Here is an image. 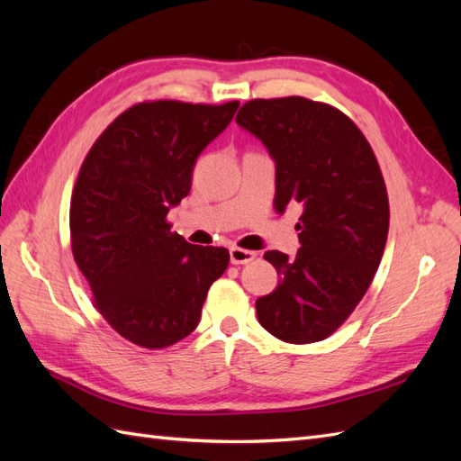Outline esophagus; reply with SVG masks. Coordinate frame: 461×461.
I'll return each mask as SVG.
<instances>
[{
	"label": "esophagus",
	"mask_w": 461,
	"mask_h": 461,
	"mask_svg": "<svg viewBox=\"0 0 461 461\" xmlns=\"http://www.w3.org/2000/svg\"><path fill=\"white\" fill-rule=\"evenodd\" d=\"M255 257H257L255 251L241 249V247H231L230 249V258L233 265H247V263H251Z\"/></svg>",
	"instance_id": "1"
}]
</instances>
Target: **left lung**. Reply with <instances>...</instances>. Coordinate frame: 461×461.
Wrapping results in <instances>:
<instances>
[{
  "instance_id": "1",
  "label": "left lung",
  "mask_w": 461,
  "mask_h": 461,
  "mask_svg": "<svg viewBox=\"0 0 461 461\" xmlns=\"http://www.w3.org/2000/svg\"><path fill=\"white\" fill-rule=\"evenodd\" d=\"M235 122L276 163L275 210H303L296 257L265 253L280 280L257 300L258 323L286 343H317L348 320L380 267L389 230L380 165L360 128L327 103L253 99Z\"/></svg>"
}]
</instances>
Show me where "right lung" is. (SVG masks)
Instances as JSON below:
<instances>
[{"mask_svg": "<svg viewBox=\"0 0 461 461\" xmlns=\"http://www.w3.org/2000/svg\"><path fill=\"white\" fill-rule=\"evenodd\" d=\"M240 101H144L118 114L86 156L69 204V238L93 303L141 348L191 335L226 247H200L171 231L167 212L191 191L193 169Z\"/></svg>", "mask_w": 461, "mask_h": 461, "instance_id": "1", "label": "right lung"}]
</instances>
